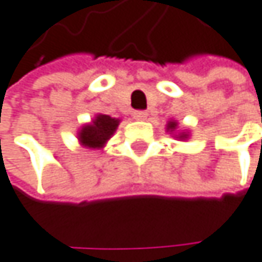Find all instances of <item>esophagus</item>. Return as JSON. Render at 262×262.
I'll return each mask as SVG.
<instances>
[{"instance_id": "esophagus-1", "label": "esophagus", "mask_w": 262, "mask_h": 262, "mask_svg": "<svg viewBox=\"0 0 262 262\" xmlns=\"http://www.w3.org/2000/svg\"><path fill=\"white\" fill-rule=\"evenodd\" d=\"M134 119H137V121H144V119H147V112H143V110L134 112Z\"/></svg>"}]
</instances>
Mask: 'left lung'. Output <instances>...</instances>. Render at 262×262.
I'll return each instance as SVG.
<instances>
[{"instance_id": "obj_1", "label": "left lung", "mask_w": 262, "mask_h": 262, "mask_svg": "<svg viewBox=\"0 0 262 262\" xmlns=\"http://www.w3.org/2000/svg\"><path fill=\"white\" fill-rule=\"evenodd\" d=\"M166 132H169L171 135H174V138H177L180 141H185V140L189 138V132H186V130H180L179 122L176 119L167 121V124H166Z\"/></svg>"}]
</instances>
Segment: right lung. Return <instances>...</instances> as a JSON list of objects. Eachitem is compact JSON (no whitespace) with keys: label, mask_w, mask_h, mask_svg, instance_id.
I'll return each mask as SVG.
<instances>
[{"label":"right lung","mask_w":262,"mask_h":262,"mask_svg":"<svg viewBox=\"0 0 262 262\" xmlns=\"http://www.w3.org/2000/svg\"><path fill=\"white\" fill-rule=\"evenodd\" d=\"M121 119L98 113L90 122L83 124L77 132V141L85 149H102L115 135Z\"/></svg>","instance_id":"right-lung-1"}]
</instances>
